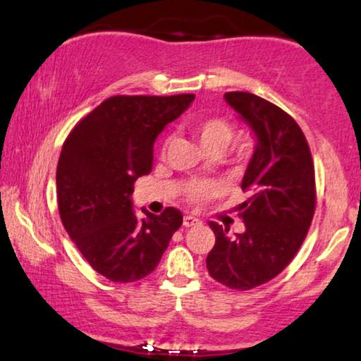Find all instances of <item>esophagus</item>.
<instances>
[{"mask_svg": "<svg viewBox=\"0 0 361 361\" xmlns=\"http://www.w3.org/2000/svg\"><path fill=\"white\" fill-rule=\"evenodd\" d=\"M200 224H202V221L199 219H195V216H190V215L184 216V226H185V228H192V226H199Z\"/></svg>", "mask_w": 361, "mask_h": 361, "instance_id": "34e87169", "label": "esophagus"}]
</instances>
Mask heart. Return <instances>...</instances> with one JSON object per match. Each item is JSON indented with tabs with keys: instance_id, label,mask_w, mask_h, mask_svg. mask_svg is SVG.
Segmentation results:
<instances>
[{
	"instance_id": "1",
	"label": "heart",
	"mask_w": 361,
	"mask_h": 361,
	"mask_svg": "<svg viewBox=\"0 0 361 361\" xmlns=\"http://www.w3.org/2000/svg\"><path fill=\"white\" fill-rule=\"evenodd\" d=\"M192 133L199 141L202 149L205 152L219 151L221 152L231 145L235 140L236 130L235 125L226 118L221 116H210L204 120L195 121L192 125ZM256 151V142L251 137H245L236 142V154L240 159H250ZM221 192V187L216 182L210 180H192L185 185L184 197L190 204H204V202L214 199Z\"/></svg>"
}]
</instances>
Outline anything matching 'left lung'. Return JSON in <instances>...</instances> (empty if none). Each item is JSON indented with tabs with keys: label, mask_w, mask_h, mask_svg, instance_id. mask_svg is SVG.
<instances>
[{
	"label": "left lung",
	"mask_w": 361,
	"mask_h": 361,
	"mask_svg": "<svg viewBox=\"0 0 361 361\" xmlns=\"http://www.w3.org/2000/svg\"><path fill=\"white\" fill-rule=\"evenodd\" d=\"M225 100L253 130L256 151L241 182L248 199L236 207L245 231L231 236L210 221L215 246L207 269L226 288L250 290L276 278L304 243L315 212V172L293 116L248 92H228Z\"/></svg>",
	"instance_id": "8db88e82"
}]
</instances>
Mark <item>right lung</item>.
<instances>
[{
  "label": "right lung",
  "instance_id": "add662e5",
  "mask_svg": "<svg viewBox=\"0 0 361 361\" xmlns=\"http://www.w3.org/2000/svg\"><path fill=\"white\" fill-rule=\"evenodd\" d=\"M194 100L116 95L73 126L57 164L59 214L67 233L97 273L113 283H135L159 264L182 214L167 207L137 220L133 185L152 169L154 141Z\"/></svg>",
  "mask_w": 361,
  "mask_h": 361
}]
</instances>
